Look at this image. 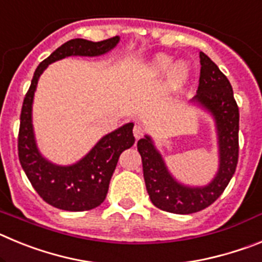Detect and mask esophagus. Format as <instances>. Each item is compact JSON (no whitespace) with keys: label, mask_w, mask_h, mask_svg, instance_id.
Instances as JSON below:
<instances>
[{"label":"esophagus","mask_w":262,"mask_h":262,"mask_svg":"<svg viewBox=\"0 0 262 262\" xmlns=\"http://www.w3.org/2000/svg\"><path fill=\"white\" fill-rule=\"evenodd\" d=\"M143 134H144V128H143V126H140V124H135V127H134V136H135L136 139L142 138Z\"/></svg>","instance_id":"obj_1"}]
</instances>
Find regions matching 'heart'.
<instances>
[{
	"instance_id": "1",
	"label": "heart",
	"mask_w": 262,
	"mask_h": 262,
	"mask_svg": "<svg viewBox=\"0 0 262 262\" xmlns=\"http://www.w3.org/2000/svg\"><path fill=\"white\" fill-rule=\"evenodd\" d=\"M173 64H174V60L170 56L159 55V56L152 60V62L148 67V76L159 78L165 76L168 72H170L168 78L169 90L172 93H178V92L184 90L187 82L190 81L191 69L186 62H177L174 67H173ZM170 69H172V71H170Z\"/></svg>"
}]
</instances>
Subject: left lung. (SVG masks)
I'll list each match as a JSON object with an SVG mask.
<instances>
[{
    "label": "left lung",
    "mask_w": 262,
    "mask_h": 262,
    "mask_svg": "<svg viewBox=\"0 0 262 262\" xmlns=\"http://www.w3.org/2000/svg\"><path fill=\"white\" fill-rule=\"evenodd\" d=\"M200 85L191 102L209 111L215 119L219 168L212 181L206 186H187L178 182L166 168L151 136L145 135L138 142L151 202L157 209L173 214H193L214 203L231 181L239 159V107L232 86L207 55L200 52Z\"/></svg>",
    "instance_id": "8db88e82"
}]
</instances>
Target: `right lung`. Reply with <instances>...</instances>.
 <instances>
[{"label": "right lung", "instance_id": "obj_1", "mask_svg": "<svg viewBox=\"0 0 262 262\" xmlns=\"http://www.w3.org/2000/svg\"><path fill=\"white\" fill-rule=\"evenodd\" d=\"M119 43V36L102 41L72 39L39 64L23 99L18 135V156L36 193L51 206L66 211H86L105 201L120 154L135 143L134 123L103 136L86 156L72 165H56L41 156L32 127V101L40 75L51 62L68 56H101Z\"/></svg>", "mask_w": 262, "mask_h": 262}]
</instances>
